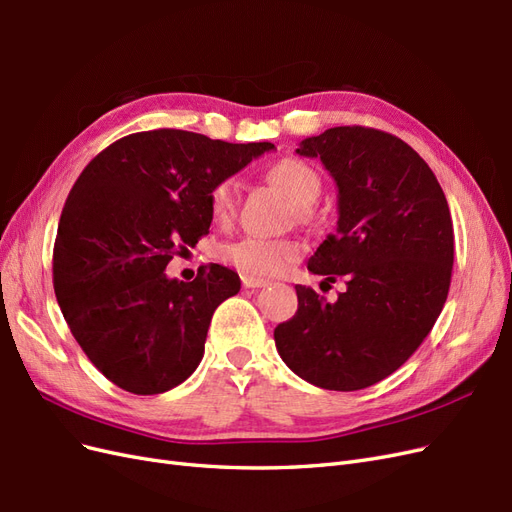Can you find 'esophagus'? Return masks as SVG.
<instances>
[{"label":"esophagus","instance_id":"34e87169","mask_svg":"<svg viewBox=\"0 0 512 512\" xmlns=\"http://www.w3.org/2000/svg\"><path fill=\"white\" fill-rule=\"evenodd\" d=\"M241 282L245 288H252V290L269 286V280H262V277H254V275H243Z\"/></svg>","mask_w":512,"mask_h":512}]
</instances>
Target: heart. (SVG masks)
<instances>
[{
	"label": "heart",
	"mask_w": 512,
	"mask_h": 512,
	"mask_svg": "<svg viewBox=\"0 0 512 512\" xmlns=\"http://www.w3.org/2000/svg\"><path fill=\"white\" fill-rule=\"evenodd\" d=\"M267 179L282 190L301 218H307L322 190L318 170L297 158H282L269 166ZM209 209L215 220H228L235 211V181L224 179L211 188ZM224 260L241 273L250 275H277L299 258L297 243L284 239H258L245 237L224 247Z\"/></svg>",
	"instance_id": "heart-1"
}]
</instances>
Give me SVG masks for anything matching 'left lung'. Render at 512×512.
I'll use <instances>...</instances> for the list:
<instances>
[{
  "instance_id": "obj_1",
  "label": "left lung",
  "mask_w": 512,
  "mask_h": 512,
  "mask_svg": "<svg viewBox=\"0 0 512 512\" xmlns=\"http://www.w3.org/2000/svg\"><path fill=\"white\" fill-rule=\"evenodd\" d=\"M337 185V232L307 269L346 292L327 303L297 286L299 309L273 333L282 361L309 384L359 391L404 365L436 324L451 286L455 237L446 196L401 138L339 126L301 141Z\"/></svg>"
}]
</instances>
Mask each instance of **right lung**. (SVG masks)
<instances>
[{
    "label": "right lung",
    "instance_id": "obj_1",
    "mask_svg": "<svg viewBox=\"0 0 512 512\" xmlns=\"http://www.w3.org/2000/svg\"><path fill=\"white\" fill-rule=\"evenodd\" d=\"M271 149L151 130L108 145L76 179L59 218L53 286L74 339L119 389L158 395L194 374L215 307L241 280L222 265L200 267L194 282L164 269L209 232L213 185Z\"/></svg>",
    "mask_w": 512,
    "mask_h": 512
}]
</instances>
